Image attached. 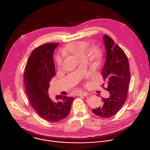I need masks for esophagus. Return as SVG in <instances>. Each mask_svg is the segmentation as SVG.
I'll list each match as a JSON object with an SVG mask.
<instances>
[{
	"label": "esophagus",
	"mask_w": 150,
	"mask_h": 150,
	"mask_svg": "<svg viewBox=\"0 0 150 150\" xmlns=\"http://www.w3.org/2000/svg\"><path fill=\"white\" fill-rule=\"evenodd\" d=\"M77 95L79 96H86L88 95V93L86 92H81L77 93Z\"/></svg>",
	"instance_id": "esophagus-1"
}]
</instances>
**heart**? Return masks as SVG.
Returning <instances> with one entry per match:
<instances>
[{
    "label": "heart",
    "instance_id": "heart-1",
    "mask_svg": "<svg viewBox=\"0 0 150 150\" xmlns=\"http://www.w3.org/2000/svg\"><path fill=\"white\" fill-rule=\"evenodd\" d=\"M62 52L64 54H71L79 58H84L91 63L98 62L101 58V51L96 45L88 47L85 41H76L68 43ZM62 63V58L60 55L56 57V64L60 67Z\"/></svg>",
    "mask_w": 150,
    "mask_h": 150
}]
</instances>
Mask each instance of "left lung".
<instances>
[{
    "label": "left lung",
    "mask_w": 150,
    "mask_h": 150,
    "mask_svg": "<svg viewBox=\"0 0 150 150\" xmlns=\"http://www.w3.org/2000/svg\"><path fill=\"white\" fill-rule=\"evenodd\" d=\"M103 42L106 60L102 75L110 96L107 98H102V106L93 109L92 112L100 117L107 118L117 114L125 103L130 76L128 59L124 51L106 34Z\"/></svg>",
    "instance_id": "obj_1"
}]
</instances>
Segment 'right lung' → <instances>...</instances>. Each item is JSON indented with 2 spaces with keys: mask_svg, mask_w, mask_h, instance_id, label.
<instances>
[{
  "mask_svg": "<svg viewBox=\"0 0 150 150\" xmlns=\"http://www.w3.org/2000/svg\"><path fill=\"white\" fill-rule=\"evenodd\" d=\"M58 43H45L36 48L29 57L24 73L26 92L32 106L44 120L57 122L69 115L73 97L56 96L57 102L48 95L50 81L55 76L54 50Z\"/></svg>",
  "mask_w": 150,
  "mask_h": 150,
  "instance_id": "obj_1",
  "label": "right lung"
}]
</instances>
